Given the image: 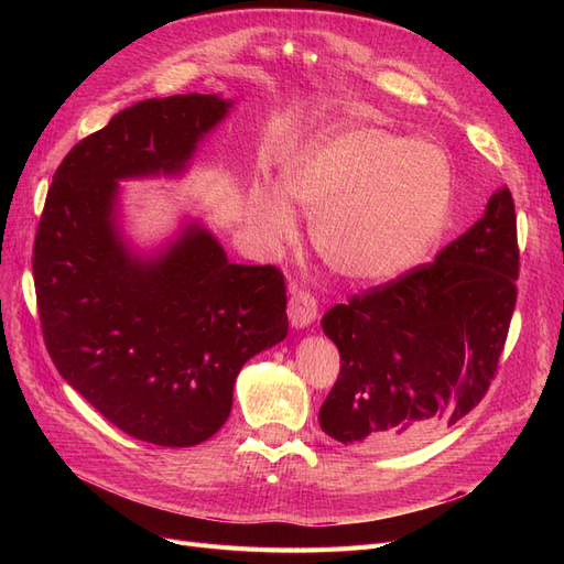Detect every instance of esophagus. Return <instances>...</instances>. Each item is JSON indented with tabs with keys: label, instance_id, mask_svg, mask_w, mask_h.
Segmentation results:
<instances>
[{
	"label": "esophagus",
	"instance_id": "esophagus-1",
	"mask_svg": "<svg viewBox=\"0 0 564 564\" xmlns=\"http://www.w3.org/2000/svg\"><path fill=\"white\" fill-rule=\"evenodd\" d=\"M286 315H289V322H292L294 329L311 327L317 317V301L308 292H303V289H292V299H289Z\"/></svg>",
	"mask_w": 564,
	"mask_h": 564
}]
</instances>
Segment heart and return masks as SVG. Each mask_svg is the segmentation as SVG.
<instances>
[{"label":"heart","instance_id":"obj_1","mask_svg":"<svg viewBox=\"0 0 564 564\" xmlns=\"http://www.w3.org/2000/svg\"><path fill=\"white\" fill-rule=\"evenodd\" d=\"M452 193L445 152L379 127L322 135L286 178V195L315 218L319 259L352 282H386L412 270L445 228ZM286 195L272 183L251 193L253 226L278 245L296 235Z\"/></svg>","mask_w":564,"mask_h":564}]
</instances>
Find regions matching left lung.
I'll use <instances>...</instances> for the list:
<instances>
[{
	"label": "left lung",
	"mask_w": 564,
	"mask_h": 564,
	"mask_svg": "<svg viewBox=\"0 0 564 564\" xmlns=\"http://www.w3.org/2000/svg\"><path fill=\"white\" fill-rule=\"evenodd\" d=\"M518 228L508 187L433 263L324 313L340 373L319 425L344 445L402 447L482 400L518 299Z\"/></svg>",
	"instance_id": "obj_1"
}]
</instances>
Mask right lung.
Returning <instances> with one entry per match:
<instances>
[{
  "mask_svg": "<svg viewBox=\"0 0 564 564\" xmlns=\"http://www.w3.org/2000/svg\"><path fill=\"white\" fill-rule=\"evenodd\" d=\"M230 108L218 94H187L117 112L56 169L35 237L51 360L96 412L150 445L193 447L218 433L237 373L289 329L275 265L230 263L195 218L141 253L119 220V181L185 174Z\"/></svg>",
  "mask_w": 564,
  "mask_h": 564,
  "instance_id": "1",
  "label": "right lung"
}]
</instances>
